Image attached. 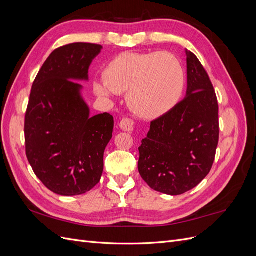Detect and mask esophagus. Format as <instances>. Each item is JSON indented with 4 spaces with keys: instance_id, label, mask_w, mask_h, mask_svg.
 <instances>
[{
    "instance_id": "1",
    "label": "esophagus",
    "mask_w": 256,
    "mask_h": 256,
    "mask_svg": "<svg viewBox=\"0 0 256 256\" xmlns=\"http://www.w3.org/2000/svg\"><path fill=\"white\" fill-rule=\"evenodd\" d=\"M120 127L124 130V131H134V127H136V122L134 120L131 118H122L120 122Z\"/></svg>"
}]
</instances>
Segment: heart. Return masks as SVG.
Instances as JSON below:
<instances>
[{"instance_id": "1", "label": "heart", "mask_w": 256, "mask_h": 256, "mask_svg": "<svg viewBox=\"0 0 256 256\" xmlns=\"http://www.w3.org/2000/svg\"><path fill=\"white\" fill-rule=\"evenodd\" d=\"M184 67L168 52L125 53L104 70V81L95 83L98 95L127 92V102L136 115L156 118L168 113L182 97Z\"/></svg>"}]
</instances>
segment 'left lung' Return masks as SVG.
I'll use <instances>...</instances> for the list:
<instances>
[{"label":"left lung","instance_id":"1","mask_svg":"<svg viewBox=\"0 0 256 256\" xmlns=\"http://www.w3.org/2000/svg\"><path fill=\"white\" fill-rule=\"evenodd\" d=\"M187 56V97L150 122L138 147V173L154 190L170 196L187 192L210 172L219 142V106L205 68Z\"/></svg>","mask_w":256,"mask_h":256}]
</instances>
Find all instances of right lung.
Returning a JSON list of instances; mask_svg holds the SVG:
<instances>
[{
  "label": "right lung",
  "mask_w": 256,
  "mask_h": 256,
  "mask_svg": "<svg viewBox=\"0 0 256 256\" xmlns=\"http://www.w3.org/2000/svg\"><path fill=\"white\" fill-rule=\"evenodd\" d=\"M102 46L74 42L54 50L38 72L24 120L26 158L35 175L60 196H79L100 182L114 127L109 113L90 118L80 95Z\"/></svg>",
  "instance_id": "add662e5"
}]
</instances>
